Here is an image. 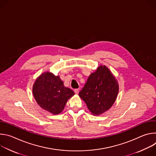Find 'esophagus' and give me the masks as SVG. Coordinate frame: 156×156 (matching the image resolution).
<instances>
[{
  "label": "esophagus",
  "mask_w": 156,
  "mask_h": 156,
  "mask_svg": "<svg viewBox=\"0 0 156 156\" xmlns=\"http://www.w3.org/2000/svg\"><path fill=\"white\" fill-rule=\"evenodd\" d=\"M74 91H75V93L76 94H78V93H79V89H75V90H74Z\"/></svg>",
  "instance_id": "34e87169"
}]
</instances>
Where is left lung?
<instances>
[{"label": "left lung", "mask_w": 156, "mask_h": 156, "mask_svg": "<svg viewBox=\"0 0 156 156\" xmlns=\"http://www.w3.org/2000/svg\"><path fill=\"white\" fill-rule=\"evenodd\" d=\"M119 87L113 74L107 66L101 65L88 77L79 96L93 115H99L113 105L119 93Z\"/></svg>", "instance_id": "obj_1"}]
</instances>
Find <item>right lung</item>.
Masks as SVG:
<instances>
[{
    "instance_id": "right-lung-1",
    "label": "right lung",
    "mask_w": 156,
    "mask_h": 156,
    "mask_svg": "<svg viewBox=\"0 0 156 156\" xmlns=\"http://www.w3.org/2000/svg\"><path fill=\"white\" fill-rule=\"evenodd\" d=\"M33 93L38 105L54 115L62 112L66 102L75 94L71 89L64 86L59 76L49 72L42 73L36 79Z\"/></svg>"
}]
</instances>
